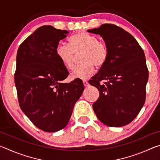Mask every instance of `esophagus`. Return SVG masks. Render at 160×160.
Masks as SVG:
<instances>
[{
	"mask_svg": "<svg viewBox=\"0 0 160 160\" xmlns=\"http://www.w3.org/2000/svg\"><path fill=\"white\" fill-rule=\"evenodd\" d=\"M83 85H84V86H85V88H86V87H88L89 85H89V83H88V82H87V81H83Z\"/></svg>",
	"mask_w": 160,
	"mask_h": 160,
	"instance_id": "obj_1",
	"label": "esophagus"
}]
</instances>
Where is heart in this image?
Returning a JSON list of instances; mask_svg holds the SVG:
<instances>
[{
    "mask_svg": "<svg viewBox=\"0 0 160 160\" xmlns=\"http://www.w3.org/2000/svg\"><path fill=\"white\" fill-rule=\"evenodd\" d=\"M70 45L61 42L56 47L58 58L68 68H72L74 63V53L82 52V64L75 67L70 73L72 80H86L94 72V65L101 68L106 63L108 49L104 43L98 41L96 36L87 32H78L70 38Z\"/></svg>",
    "mask_w": 160,
    "mask_h": 160,
    "instance_id": "b5f03b06",
    "label": "heart"
}]
</instances>
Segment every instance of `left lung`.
Wrapping results in <instances>:
<instances>
[{
    "label": "left lung",
    "mask_w": 160,
    "mask_h": 160,
    "mask_svg": "<svg viewBox=\"0 0 160 160\" xmlns=\"http://www.w3.org/2000/svg\"><path fill=\"white\" fill-rule=\"evenodd\" d=\"M88 32L99 34L109 52L106 63L89 80L99 91L92 105L94 112L108 126H126L145 102L148 70L144 51L131 34L113 24H103Z\"/></svg>",
    "instance_id": "8db88e82"
}]
</instances>
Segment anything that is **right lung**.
Returning <instances> with one entry per match:
<instances>
[{
    "instance_id": "1",
    "label": "right lung",
    "mask_w": 160,
    "mask_h": 160,
    "mask_svg": "<svg viewBox=\"0 0 160 160\" xmlns=\"http://www.w3.org/2000/svg\"><path fill=\"white\" fill-rule=\"evenodd\" d=\"M68 33L44 25L18 50L15 84L19 104L34 125L46 132L58 131L66 126L84 90L81 80L61 82L69 72L56 49Z\"/></svg>"
}]
</instances>
